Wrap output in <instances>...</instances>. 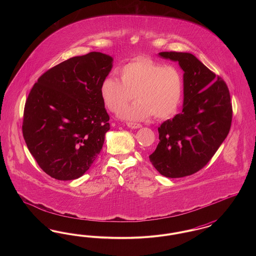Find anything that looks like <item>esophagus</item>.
Instances as JSON below:
<instances>
[{"instance_id":"esophagus-1","label":"esophagus","mask_w":256,"mask_h":256,"mask_svg":"<svg viewBox=\"0 0 256 256\" xmlns=\"http://www.w3.org/2000/svg\"><path fill=\"white\" fill-rule=\"evenodd\" d=\"M126 126L132 130H137V128H142V124H136V122H126Z\"/></svg>"}]
</instances>
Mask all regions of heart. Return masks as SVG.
<instances>
[{"label": "heart", "mask_w": 256, "mask_h": 256, "mask_svg": "<svg viewBox=\"0 0 256 256\" xmlns=\"http://www.w3.org/2000/svg\"><path fill=\"white\" fill-rule=\"evenodd\" d=\"M121 80L106 78L100 86L102 98L108 108L117 112L135 96L139 100L119 113L124 120L142 121L152 114L159 119L172 116L183 94L180 70L172 65L138 58L120 69Z\"/></svg>", "instance_id": "b5f03b06"}]
</instances>
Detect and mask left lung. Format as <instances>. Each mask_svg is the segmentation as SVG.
<instances>
[{"label": "left lung", "mask_w": 256, "mask_h": 256, "mask_svg": "<svg viewBox=\"0 0 256 256\" xmlns=\"http://www.w3.org/2000/svg\"><path fill=\"white\" fill-rule=\"evenodd\" d=\"M183 71L182 111L158 128L159 143L148 156L159 174L170 178L204 167L230 132L232 106L224 82L190 52H162Z\"/></svg>", "instance_id": "1"}]
</instances>
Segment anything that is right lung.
I'll return each mask as SVG.
<instances>
[{
  "label": "right lung",
  "instance_id": "1",
  "mask_svg": "<svg viewBox=\"0 0 256 256\" xmlns=\"http://www.w3.org/2000/svg\"><path fill=\"white\" fill-rule=\"evenodd\" d=\"M113 58L92 52L74 56L43 74L24 110L23 136L40 168L58 180L86 174L110 130L100 95Z\"/></svg>",
  "mask_w": 256,
  "mask_h": 256
}]
</instances>
